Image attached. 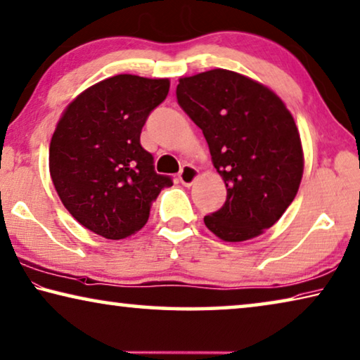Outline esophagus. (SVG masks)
Returning <instances> with one entry per match:
<instances>
[{
    "instance_id": "1",
    "label": "esophagus",
    "mask_w": 360,
    "mask_h": 360,
    "mask_svg": "<svg viewBox=\"0 0 360 360\" xmlns=\"http://www.w3.org/2000/svg\"><path fill=\"white\" fill-rule=\"evenodd\" d=\"M198 178V169L192 165H184L179 171V181L184 186H192L193 181Z\"/></svg>"
}]
</instances>
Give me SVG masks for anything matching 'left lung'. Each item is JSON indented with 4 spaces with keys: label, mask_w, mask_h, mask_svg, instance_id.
<instances>
[{
    "label": "left lung",
    "mask_w": 360,
    "mask_h": 360,
    "mask_svg": "<svg viewBox=\"0 0 360 360\" xmlns=\"http://www.w3.org/2000/svg\"><path fill=\"white\" fill-rule=\"evenodd\" d=\"M176 98L208 142L224 179L222 207L205 226L226 242H243L281 219L303 178L298 128L278 96L240 73L214 68L179 79Z\"/></svg>",
    "instance_id": "8db88e82"
}]
</instances>
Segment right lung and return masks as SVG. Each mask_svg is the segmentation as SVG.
<instances>
[{"label": "right lung", "mask_w": 360, "mask_h": 360, "mask_svg": "<svg viewBox=\"0 0 360 360\" xmlns=\"http://www.w3.org/2000/svg\"><path fill=\"white\" fill-rule=\"evenodd\" d=\"M167 78L117 75L88 88L65 108L49 146L57 195L79 224L110 240L146 224L169 176L158 174L141 131L167 99Z\"/></svg>", "instance_id": "1"}]
</instances>
